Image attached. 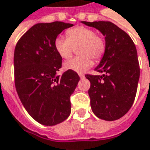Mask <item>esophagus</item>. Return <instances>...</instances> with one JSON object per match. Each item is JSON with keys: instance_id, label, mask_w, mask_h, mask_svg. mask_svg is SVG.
Wrapping results in <instances>:
<instances>
[{"instance_id": "1", "label": "esophagus", "mask_w": 150, "mask_h": 150, "mask_svg": "<svg viewBox=\"0 0 150 150\" xmlns=\"http://www.w3.org/2000/svg\"><path fill=\"white\" fill-rule=\"evenodd\" d=\"M79 77L81 79L84 77V74H83V73H79Z\"/></svg>"}]
</instances>
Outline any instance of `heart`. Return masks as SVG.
I'll return each instance as SVG.
<instances>
[{
    "label": "heart",
    "instance_id": "1",
    "mask_svg": "<svg viewBox=\"0 0 150 150\" xmlns=\"http://www.w3.org/2000/svg\"><path fill=\"white\" fill-rule=\"evenodd\" d=\"M67 38L57 36L54 40V48L63 59L71 57L75 48L81 56L74 57L64 64L65 69L76 72H83L96 62L104 57L107 43L102 35L97 34L93 29L84 26H77L66 31Z\"/></svg>",
    "mask_w": 150,
    "mask_h": 150
}]
</instances>
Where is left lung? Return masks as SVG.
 Returning a JSON list of instances; mask_svg holds the SVG:
<instances>
[{
  "mask_svg": "<svg viewBox=\"0 0 150 150\" xmlns=\"http://www.w3.org/2000/svg\"><path fill=\"white\" fill-rule=\"evenodd\" d=\"M83 23L105 36L106 52L95 68L103 75L85 76L91 83L88 95L93 112L99 119L114 121L127 113L136 97L140 77L137 48L129 35L111 22Z\"/></svg>",
  "mask_w": 150,
  "mask_h": 150,
  "instance_id": "1",
  "label": "left lung"
}]
</instances>
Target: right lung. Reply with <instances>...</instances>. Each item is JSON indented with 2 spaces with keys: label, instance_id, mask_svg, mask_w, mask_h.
<instances>
[{
  "label": "right lung",
  "instance_id": "right-lung-1",
  "mask_svg": "<svg viewBox=\"0 0 150 150\" xmlns=\"http://www.w3.org/2000/svg\"><path fill=\"white\" fill-rule=\"evenodd\" d=\"M71 23H37L22 35L14 50V83L24 108L35 121L45 126L63 122L71 114L70 97L79 81L75 71L62 75V58L54 40Z\"/></svg>",
  "mask_w": 150,
  "mask_h": 150
}]
</instances>
